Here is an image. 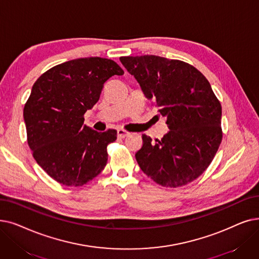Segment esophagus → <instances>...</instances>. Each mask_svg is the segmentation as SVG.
Returning <instances> with one entry per match:
<instances>
[{
	"label": "esophagus",
	"mask_w": 259,
	"mask_h": 259,
	"mask_svg": "<svg viewBox=\"0 0 259 259\" xmlns=\"http://www.w3.org/2000/svg\"><path fill=\"white\" fill-rule=\"evenodd\" d=\"M130 134V132H128V131H126V130H123V129H118L117 130V137L119 138V139H123V138H126V137H128Z\"/></svg>",
	"instance_id": "esophagus-1"
}]
</instances>
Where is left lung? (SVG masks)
I'll use <instances>...</instances> for the list:
<instances>
[{
  "label": "left lung",
  "mask_w": 259,
  "mask_h": 259,
  "mask_svg": "<svg viewBox=\"0 0 259 259\" xmlns=\"http://www.w3.org/2000/svg\"><path fill=\"white\" fill-rule=\"evenodd\" d=\"M144 94L167 117L169 131L152 142L143 134L136 159L144 174L164 187L195 181L222 141L221 104L205 76L192 64L154 55L119 58Z\"/></svg>",
  "instance_id": "1"
}]
</instances>
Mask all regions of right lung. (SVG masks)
Wrapping results in <instances>:
<instances>
[{
    "instance_id": "right-lung-1",
    "label": "right lung",
    "mask_w": 259,
    "mask_h": 259,
    "mask_svg": "<svg viewBox=\"0 0 259 259\" xmlns=\"http://www.w3.org/2000/svg\"><path fill=\"white\" fill-rule=\"evenodd\" d=\"M114 75L123 71L113 60L79 58L53 66L32 85L23 111L27 144L38 165L62 185L82 186L107 164L117 131L90 129L83 115Z\"/></svg>"
}]
</instances>
